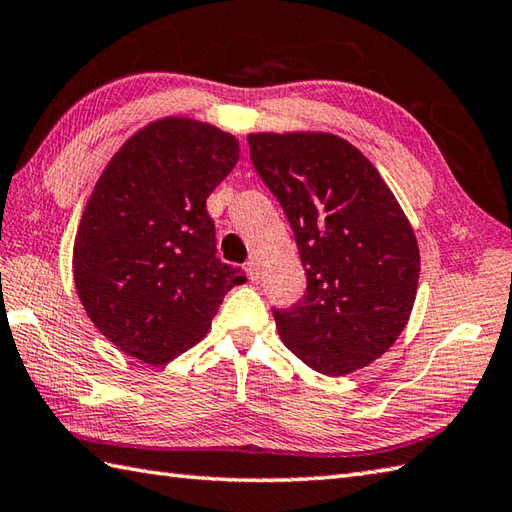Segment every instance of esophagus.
Segmentation results:
<instances>
[{"instance_id":"34e87169","label":"esophagus","mask_w":512,"mask_h":512,"mask_svg":"<svg viewBox=\"0 0 512 512\" xmlns=\"http://www.w3.org/2000/svg\"><path fill=\"white\" fill-rule=\"evenodd\" d=\"M259 264H257V261L255 259H251V261H248V264H246V275H248V279H251V281H257L259 279Z\"/></svg>"}]
</instances>
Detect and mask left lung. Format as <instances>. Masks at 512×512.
<instances>
[{
	"instance_id": "1",
	"label": "left lung",
	"mask_w": 512,
	"mask_h": 512,
	"mask_svg": "<svg viewBox=\"0 0 512 512\" xmlns=\"http://www.w3.org/2000/svg\"><path fill=\"white\" fill-rule=\"evenodd\" d=\"M251 159L288 216L307 275L290 310H272L296 358L347 375L408 325L421 255L412 224L375 165L331 133H253Z\"/></svg>"
}]
</instances>
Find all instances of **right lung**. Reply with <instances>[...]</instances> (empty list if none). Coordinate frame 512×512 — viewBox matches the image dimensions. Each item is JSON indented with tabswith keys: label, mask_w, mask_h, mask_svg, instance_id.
I'll use <instances>...</instances> for the list:
<instances>
[{
	"label": "right lung",
	"mask_w": 512,
	"mask_h": 512,
	"mask_svg": "<svg viewBox=\"0 0 512 512\" xmlns=\"http://www.w3.org/2000/svg\"><path fill=\"white\" fill-rule=\"evenodd\" d=\"M240 159L231 133L163 117L130 137L95 183L74 242V281L117 349L161 366L205 338L240 268L216 257L207 198Z\"/></svg>",
	"instance_id": "right-lung-1"
}]
</instances>
